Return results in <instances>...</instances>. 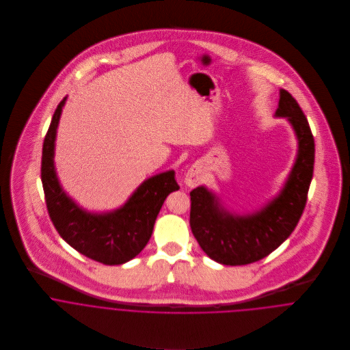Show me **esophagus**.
Instances as JSON below:
<instances>
[{
    "instance_id": "1",
    "label": "esophagus",
    "mask_w": 350,
    "mask_h": 350,
    "mask_svg": "<svg viewBox=\"0 0 350 350\" xmlns=\"http://www.w3.org/2000/svg\"><path fill=\"white\" fill-rule=\"evenodd\" d=\"M203 178H204L203 167H202L200 164H196V165H193V167L187 171V174H186V176H185V183H186L187 187L193 189V187L200 186V183H202V180H203Z\"/></svg>"
}]
</instances>
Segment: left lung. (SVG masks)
Returning <instances> with one entry per match:
<instances>
[{"mask_svg": "<svg viewBox=\"0 0 350 350\" xmlns=\"http://www.w3.org/2000/svg\"><path fill=\"white\" fill-rule=\"evenodd\" d=\"M275 117L288 121L298 142L295 161L275 197L239 214L206 186L190 193L191 232L202 250L219 264L245 265L264 258L290 237L304 210L314 171V137L299 103L284 89L279 90Z\"/></svg>", "mask_w": 350, "mask_h": 350, "instance_id": "obj_1", "label": "left lung"}]
</instances>
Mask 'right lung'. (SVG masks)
Instances as JSON below:
<instances>
[{
	"mask_svg": "<svg viewBox=\"0 0 350 350\" xmlns=\"http://www.w3.org/2000/svg\"><path fill=\"white\" fill-rule=\"evenodd\" d=\"M66 100L57 105L43 144L42 183L51 221L60 237L86 257L105 265L124 264L144 250L164 200L179 190L175 172L168 170L146 179L114 210H86L64 191L55 167V142Z\"/></svg>",
	"mask_w": 350,
	"mask_h": 350,
	"instance_id": "1",
	"label": "right lung"
}]
</instances>
